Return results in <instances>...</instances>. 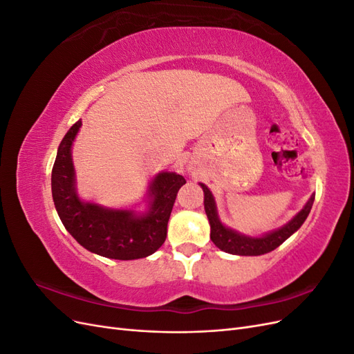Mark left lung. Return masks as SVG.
<instances>
[{
  "label": "left lung",
  "instance_id": "obj_1",
  "mask_svg": "<svg viewBox=\"0 0 354 354\" xmlns=\"http://www.w3.org/2000/svg\"><path fill=\"white\" fill-rule=\"evenodd\" d=\"M201 186L203 189V195H205L203 205H205L207 217L211 224V241L216 243V246H218L221 251L234 255H261L276 250L277 246L282 245L294 232L301 227V224L306 221L315 201V196L310 198L308 202L306 203V207L282 229L266 234L263 238H248L223 226L217 217L216 202H214L212 194L205 185Z\"/></svg>",
  "mask_w": 354,
  "mask_h": 354
}]
</instances>
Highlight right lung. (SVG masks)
<instances>
[{
    "label": "right lung",
    "mask_w": 354,
    "mask_h": 354,
    "mask_svg": "<svg viewBox=\"0 0 354 354\" xmlns=\"http://www.w3.org/2000/svg\"><path fill=\"white\" fill-rule=\"evenodd\" d=\"M80 127L81 120L63 137L51 171L53 201L63 226L85 250L106 259H145L165 242L171 211L186 180L176 173L158 174L151 185V209L143 217H134L131 211L84 203L75 192L71 158V146Z\"/></svg>",
    "instance_id": "add662e5"
}]
</instances>
